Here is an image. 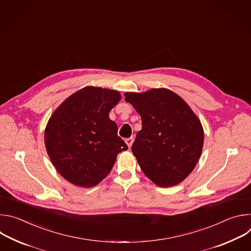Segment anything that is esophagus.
I'll return each instance as SVG.
<instances>
[{
	"label": "esophagus",
	"instance_id": "34e87169",
	"mask_svg": "<svg viewBox=\"0 0 251 251\" xmlns=\"http://www.w3.org/2000/svg\"><path fill=\"white\" fill-rule=\"evenodd\" d=\"M125 142H126L127 146H128L129 148H131V146H132V144H133V142H134V138H133V137L127 138V139H125Z\"/></svg>",
	"mask_w": 251,
	"mask_h": 251
}]
</instances>
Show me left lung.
Masks as SVG:
<instances>
[{"instance_id":"left-lung-1","label":"left lung","mask_w":251,"mask_h":251,"mask_svg":"<svg viewBox=\"0 0 251 251\" xmlns=\"http://www.w3.org/2000/svg\"><path fill=\"white\" fill-rule=\"evenodd\" d=\"M124 95L142 120L132 145L141 170L161 188L182 183L201 155V120L182 97L167 88Z\"/></svg>"}]
</instances>
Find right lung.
Returning a JSON list of instances; mask_svg holds the SVG:
<instances>
[{
    "label": "right lung",
    "instance_id": "right-lung-1",
    "mask_svg": "<svg viewBox=\"0 0 251 251\" xmlns=\"http://www.w3.org/2000/svg\"><path fill=\"white\" fill-rule=\"evenodd\" d=\"M121 100L119 91L85 86L53 111L45 130V144L55 170L81 188L98 185L117 155L128 149L117 135L109 112Z\"/></svg>",
    "mask_w": 251,
    "mask_h": 251
}]
</instances>
